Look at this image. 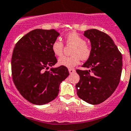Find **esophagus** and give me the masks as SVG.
Segmentation results:
<instances>
[{"mask_svg": "<svg viewBox=\"0 0 131 131\" xmlns=\"http://www.w3.org/2000/svg\"><path fill=\"white\" fill-rule=\"evenodd\" d=\"M75 72V70L74 69H69V72L70 73H73Z\"/></svg>", "mask_w": 131, "mask_h": 131, "instance_id": "1", "label": "esophagus"}]
</instances>
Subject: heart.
I'll return each mask as SVG.
<instances>
[{
    "label": "heart",
    "mask_w": 131,
    "mask_h": 131,
    "mask_svg": "<svg viewBox=\"0 0 131 131\" xmlns=\"http://www.w3.org/2000/svg\"><path fill=\"white\" fill-rule=\"evenodd\" d=\"M66 43L68 45H73L71 56H63L58 60L59 66L72 68L80 63L82 60H87L91 56L92 47L86 43V41L80 35L72 32L66 36ZM51 49L55 56L60 57L63 54V43L60 40H56L51 45Z\"/></svg>",
    "instance_id": "heart-1"
}]
</instances>
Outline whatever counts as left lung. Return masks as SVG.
Instances as JSON below:
<instances>
[{"instance_id": "obj_1", "label": "left lung", "mask_w": 131, "mask_h": 131, "mask_svg": "<svg viewBox=\"0 0 131 131\" xmlns=\"http://www.w3.org/2000/svg\"><path fill=\"white\" fill-rule=\"evenodd\" d=\"M91 43L92 54L82 67L76 70L80 81L75 88L80 98L91 104L105 101L120 82L123 68L122 54L106 33L93 29L84 31Z\"/></svg>"}]
</instances>
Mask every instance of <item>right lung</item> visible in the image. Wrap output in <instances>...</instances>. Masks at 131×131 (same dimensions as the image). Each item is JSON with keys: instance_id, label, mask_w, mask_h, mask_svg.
<instances>
[{"instance_id": "right-lung-1", "label": "right lung", "mask_w": 131, "mask_h": 131, "mask_svg": "<svg viewBox=\"0 0 131 131\" xmlns=\"http://www.w3.org/2000/svg\"><path fill=\"white\" fill-rule=\"evenodd\" d=\"M59 33L55 29H37L17 42L11 59L13 80L23 98L43 105L59 94V84L69 75L66 67L51 68L58 62L51 45Z\"/></svg>"}]
</instances>
